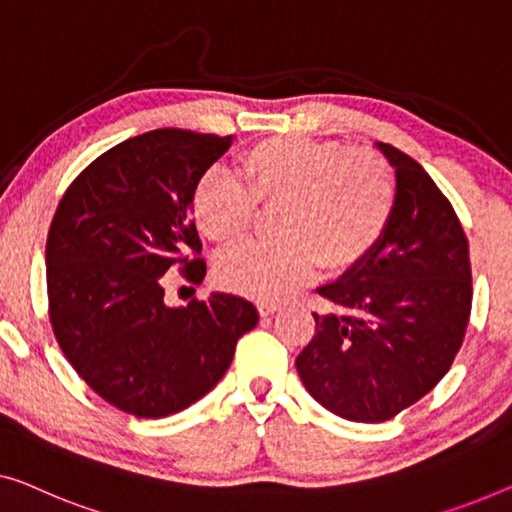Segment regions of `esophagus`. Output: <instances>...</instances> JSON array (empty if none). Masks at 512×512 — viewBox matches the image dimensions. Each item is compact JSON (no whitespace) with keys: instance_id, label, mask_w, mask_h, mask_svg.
<instances>
[{"instance_id":"esophagus-1","label":"esophagus","mask_w":512,"mask_h":512,"mask_svg":"<svg viewBox=\"0 0 512 512\" xmlns=\"http://www.w3.org/2000/svg\"><path fill=\"white\" fill-rule=\"evenodd\" d=\"M278 310V305L276 303H271V301H259L257 303V312L262 317H269V315H273V312Z\"/></svg>"}]
</instances>
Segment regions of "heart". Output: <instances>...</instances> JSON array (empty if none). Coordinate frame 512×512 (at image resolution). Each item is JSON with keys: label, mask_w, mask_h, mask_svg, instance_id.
<instances>
[{"label": "heart", "mask_w": 512, "mask_h": 512, "mask_svg": "<svg viewBox=\"0 0 512 512\" xmlns=\"http://www.w3.org/2000/svg\"><path fill=\"white\" fill-rule=\"evenodd\" d=\"M236 172L211 170L197 179L190 211L200 232L218 246L243 239L257 207H278L273 241L241 243L220 257L216 276L230 292L278 301L319 266L342 276L375 253L391 227L398 181L375 149L335 140L278 135L236 156Z\"/></svg>", "instance_id": "heart-1"}]
</instances>
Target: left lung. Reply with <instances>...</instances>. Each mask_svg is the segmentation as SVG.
I'll return each instance as SVG.
<instances>
[{
  "instance_id": "left-lung-1",
  "label": "left lung",
  "mask_w": 512,
  "mask_h": 512,
  "mask_svg": "<svg viewBox=\"0 0 512 512\" xmlns=\"http://www.w3.org/2000/svg\"><path fill=\"white\" fill-rule=\"evenodd\" d=\"M395 167L391 227L358 269L319 296L338 312L315 317L296 356L305 391L347 421L381 423L439 384L471 315L469 241L460 218L414 158L377 142Z\"/></svg>"
}]
</instances>
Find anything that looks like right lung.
Returning <instances> with one entry per match:
<instances>
[{"label": "right lung", "instance_id": "right-lung-1", "mask_svg": "<svg viewBox=\"0 0 512 512\" xmlns=\"http://www.w3.org/2000/svg\"><path fill=\"white\" fill-rule=\"evenodd\" d=\"M232 135L158 128L89 163L50 223L48 312L61 352L105 402L163 418L204 398L230 368L257 308L232 294L165 303V273L200 285L207 262L190 193Z\"/></svg>", "mask_w": 512, "mask_h": 512}]
</instances>
